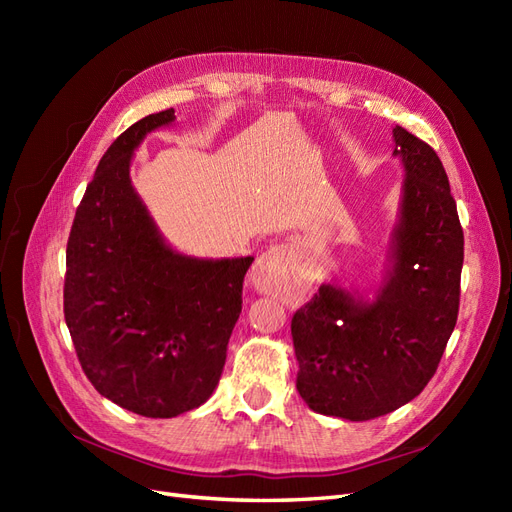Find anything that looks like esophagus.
I'll return each mask as SVG.
<instances>
[{
	"label": "esophagus",
	"instance_id": "obj_1",
	"mask_svg": "<svg viewBox=\"0 0 512 512\" xmlns=\"http://www.w3.org/2000/svg\"><path fill=\"white\" fill-rule=\"evenodd\" d=\"M284 273H288V247L275 245L256 260L252 269V282L256 288L267 292Z\"/></svg>",
	"mask_w": 512,
	"mask_h": 512
}]
</instances>
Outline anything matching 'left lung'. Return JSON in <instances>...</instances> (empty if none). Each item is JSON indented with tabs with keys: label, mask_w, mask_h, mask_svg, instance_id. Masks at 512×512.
<instances>
[{
	"label": "left lung",
	"mask_w": 512,
	"mask_h": 512,
	"mask_svg": "<svg viewBox=\"0 0 512 512\" xmlns=\"http://www.w3.org/2000/svg\"><path fill=\"white\" fill-rule=\"evenodd\" d=\"M406 166L395 269L374 303L322 284L292 316L297 389L314 412L369 421L408 404L436 374L459 314L463 230L446 170L395 126Z\"/></svg>",
	"instance_id": "1"
}]
</instances>
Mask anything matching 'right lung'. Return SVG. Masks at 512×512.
Returning a JSON list of instances; mask_svg holds the SVG:
<instances>
[{
  "instance_id": "right-lung-1",
  "label": "right lung",
  "mask_w": 512,
  "mask_h": 512,
  "mask_svg": "<svg viewBox=\"0 0 512 512\" xmlns=\"http://www.w3.org/2000/svg\"><path fill=\"white\" fill-rule=\"evenodd\" d=\"M175 119L153 113L106 149L66 247L64 316L94 389L149 418L198 408L218 386L247 258L196 260L158 235L130 183L132 151Z\"/></svg>"
}]
</instances>
